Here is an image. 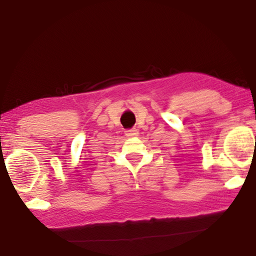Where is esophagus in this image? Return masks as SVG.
<instances>
[{
	"mask_svg": "<svg viewBox=\"0 0 256 256\" xmlns=\"http://www.w3.org/2000/svg\"><path fill=\"white\" fill-rule=\"evenodd\" d=\"M125 136H126L128 138H138V131L136 128L128 130V131H125Z\"/></svg>",
	"mask_w": 256,
	"mask_h": 256,
	"instance_id": "34e87169",
	"label": "esophagus"
}]
</instances>
